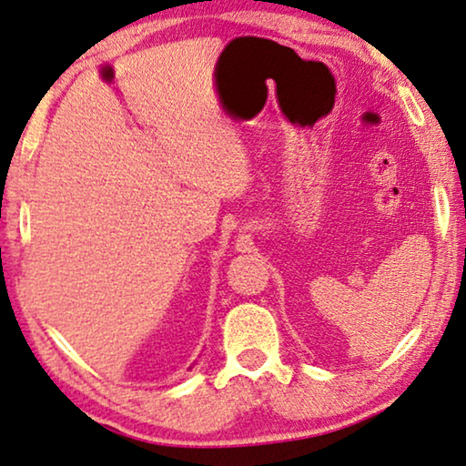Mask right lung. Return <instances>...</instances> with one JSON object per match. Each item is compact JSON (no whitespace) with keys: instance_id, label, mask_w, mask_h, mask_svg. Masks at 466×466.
<instances>
[{"instance_id":"add662e5","label":"right lung","mask_w":466,"mask_h":466,"mask_svg":"<svg viewBox=\"0 0 466 466\" xmlns=\"http://www.w3.org/2000/svg\"><path fill=\"white\" fill-rule=\"evenodd\" d=\"M190 368H192V366H190Z\"/></svg>"}]
</instances>
